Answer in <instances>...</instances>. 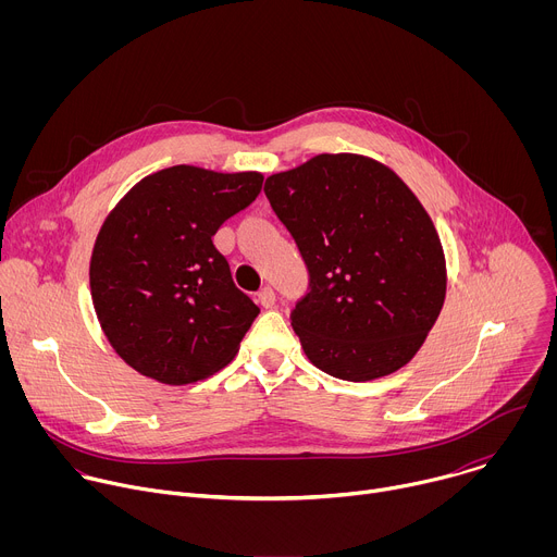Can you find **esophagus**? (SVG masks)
Returning <instances> with one entry per match:
<instances>
[{"label": "esophagus", "mask_w": 557, "mask_h": 557, "mask_svg": "<svg viewBox=\"0 0 557 557\" xmlns=\"http://www.w3.org/2000/svg\"><path fill=\"white\" fill-rule=\"evenodd\" d=\"M258 304L264 306V308H273L275 306V290L271 286H264L260 293H258Z\"/></svg>", "instance_id": "1"}]
</instances>
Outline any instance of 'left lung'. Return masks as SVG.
<instances>
[{"instance_id":"8db88e82","label":"left lung","mask_w":557,"mask_h":557,"mask_svg":"<svg viewBox=\"0 0 557 557\" xmlns=\"http://www.w3.org/2000/svg\"><path fill=\"white\" fill-rule=\"evenodd\" d=\"M264 194L308 267L310 290L290 314L308 361L344 381L404 368L447 288L441 237L421 200L363 153H317L269 176Z\"/></svg>"}]
</instances>
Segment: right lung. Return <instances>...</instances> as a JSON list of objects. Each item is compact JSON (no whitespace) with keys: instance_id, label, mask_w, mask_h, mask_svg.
<instances>
[{"instance_id":"right-lung-1","label":"right lung","mask_w":557,"mask_h":557,"mask_svg":"<svg viewBox=\"0 0 557 557\" xmlns=\"http://www.w3.org/2000/svg\"><path fill=\"white\" fill-rule=\"evenodd\" d=\"M262 181L176 165L138 181L103 220L92 304L114 352L143 376L196 383L240 350L260 308L233 284L211 237L258 198Z\"/></svg>"}]
</instances>
